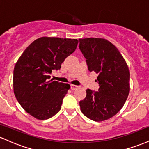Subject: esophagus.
Instances as JSON below:
<instances>
[{"label":"esophagus","mask_w":149,"mask_h":149,"mask_svg":"<svg viewBox=\"0 0 149 149\" xmlns=\"http://www.w3.org/2000/svg\"><path fill=\"white\" fill-rule=\"evenodd\" d=\"M78 86H77V85H71V90H76V88H78Z\"/></svg>","instance_id":"34e87169"}]
</instances>
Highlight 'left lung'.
Returning a JSON list of instances; mask_svg holds the SVG:
<instances>
[{
  "mask_svg": "<svg viewBox=\"0 0 149 149\" xmlns=\"http://www.w3.org/2000/svg\"><path fill=\"white\" fill-rule=\"evenodd\" d=\"M79 48L88 70L98 73V91L88 89L80 101V110L94 121L111 118L122 109L130 91V71L124 58L111 42L103 38L79 39Z\"/></svg>",
  "mask_w": 149,
  "mask_h": 149,
  "instance_id": "left-lung-1",
  "label": "left lung"
}]
</instances>
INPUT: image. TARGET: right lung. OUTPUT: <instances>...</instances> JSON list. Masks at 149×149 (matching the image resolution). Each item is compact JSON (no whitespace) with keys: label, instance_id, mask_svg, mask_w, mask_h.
Instances as JSON below:
<instances>
[{"label":"right lung","instance_id":"1","mask_svg":"<svg viewBox=\"0 0 149 149\" xmlns=\"http://www.w3.org/2000/svg\"><path fill=\"white\" fill-rule=\"evenodd\" d=\"M77 39L41 37L26 47L15 64L13 88L22 107L38 120H46L60 111L68 83L52 81L49 74L76 50Z\"/></svg>","mask_w":149,"mask_h":149}]
</instances>
